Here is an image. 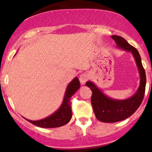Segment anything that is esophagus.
Wrapping results in <instances>:
<instances>
[{
	"label": "esophagus",
	"mask_w": 152,
	"mask_h": 152,
	"mask_svg": "<svg viewBox=\"0 0 152 152\" xmlns=\"http://www.w3.org/2000/svg\"><path fill=\"white\" fill-rule=\"evenodd\" d=\"M88 74H82L80 75L79 81H80V83H81V85L85 84V83H86V82L88 81Z\"/></svg>",
	"instance_id": "esophagus-1"
}]
</instances>
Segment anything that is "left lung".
<instances>
[{"label":"left lung","mask_w":152,"mask_h":152,"mask_svg":"<svg viewBox=\"0 0 152 152\" xmlns=\"http://www.w3.org/2000/svg\"><path fill=\"white\" fill-rule=\"evenodd\" d=\"M111 38L114 40L118 48L132 53L140 75V84L137 92L132 97L117 100L105 95L92 81L86 82V86L92 91L91 101L96 117L99 121L105 123H115L124 120L137 111L144 99L146 81V73L138 50L121 36H112Z\"/></svg>","instance_id":"1"}]
</instances>
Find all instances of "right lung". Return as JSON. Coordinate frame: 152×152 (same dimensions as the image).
<instances>
[{
	"label": "right lung",
	"instance_id": "add662e5",
	"mask_svg": "<svg viewBox=\"0 0 152 152\" xmlns=\"http://www.w3.org/2000/svg\"><path fill=\"white\" fill-rule=\"evenodd\" d=\"M80 86L79 80L77 77H75L67 86L61 105L50 116L38 121H32L27 118L26 119L33 124L42 128H56L66 124L70 121L72 117L70 99L77 91Z\"/></svg>",
	"mask_w": 152,
	"mask_h": 152
}]
</instances>
